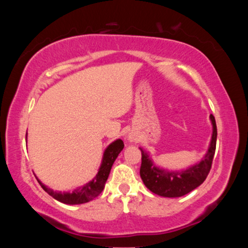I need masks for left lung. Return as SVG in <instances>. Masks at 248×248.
<instances>
[{
    "mask_svg": "<svg viewBox=\"0 0 248 248\" xmlns=\"http://www.w3.org/2000/svg\"><path fill=\"white\" fill-rule=\"evenodd\" d=\"M210 120L212 124V137L207 154L199 163L187 170L170 171L159 169L154 164L148 152L140 148L142 154L140 176L148 189L158 196L176 198L189 194L204 182L211 170L217 136L215 117L210 115Z\"/></svg>",
    "mask_w": 248,
    "mask_h": 248,
    "instance_id": "1",
    "label": "left lung"
}]
</instances>
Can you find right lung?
Segmentation results:
<instances>
[{
    "mask_svg": "<svg viewBox=\"0 0 248 248\" xmlns=\"http://www.w3.org/2000/svg\"><path fill=\"white\" fill-rule=\"evenodd\" d=\"M26 139H27V133H26ZM124 142L123 140L117 139L116 141L112 142V143L109 144L106 150H105L102 164L99 166V170L96 174L95 177L91 180V182L86 183L81 187H78L77 189L73 191H54L51 188H49L44 185L40 180L37 178L38 183L43 189L48 192V194L58 201H60L62 203L65 204H81V203H86L89 201L93 200L96 198L100 192L103 191L105 184L107 182V178L110 173L111 166L116 161L117 156H118L119 153L124 149Z\"/></svg>",
    "mask_w": 248,
    "mask_h": 248,
    "instance_id": "right-lung-1",
    "label": "right lung"
}]
</instances>
